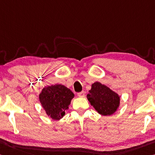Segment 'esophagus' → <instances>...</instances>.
I'll use <instances>...</instances> for the list:
<instances>
[{
	"instance_id": "1",
	"label": "esophagus",
	"mask_w": 155,
	"mask_h": 155,
	"mask_svg": "<svg viewBox=\"0 0 155 155\" xmlns=\"http://www.w3.org/2000/svg\"><path fill=\"white\" fill-rule=\"evenodd\" d=\"M77 95H78V97H85V92H83V91H82V92H78Z\"/></svg>"
}]
</instances>
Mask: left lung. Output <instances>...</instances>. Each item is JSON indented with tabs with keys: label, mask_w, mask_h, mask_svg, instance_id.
Returning a JSON list of instances; mask_svg holds the SVG:
<instances>
[{
	"label": "left lung",
	"mask_w": 155,
	"mask_h": 155,
	"mask_svg": "<svg viewBox=\"0 0 155 155\" xmlns=\"http://www.w3.org/2000/svg\"><path fill=\"white\" fill-rule=\"evenodd\" d=\"M87 99L94 109L104 116H110L114 114L120 105L119 94L106 85L97 81L92 85Z\"/></svg>",
	"instance_id": "obj_1"
}]
</instances>
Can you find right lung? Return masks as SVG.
Instances as JSON below:
<instances>
[{
    "mask_svg": "<svg viewBox=\"0 0 155 155\" xmlns=\"http://www.w3.org/2000/svg\"><path fill=\"white\" fill-rule=\"evenodd\" d=\"M74 97V93L65 85L55 84L43 88L39 101L48 117L59 120L65 115Z\"/></svg>",
    "mask_w": 155,
    "mask_h": 155,
    "instance_id": "right-lung-1",
    "label": "right lung"
}]
</instances>
